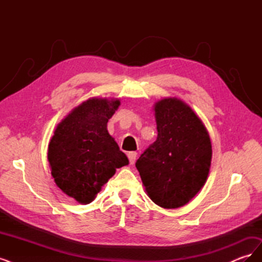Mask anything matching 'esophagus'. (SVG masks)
Segmentation results:
<instances>
[{"label":"esophagus","instance_id":"34e87169","mask_svg":"<svg viewBox=\"0 0 262 262\" xmlns=\"http://www.w3.org/2000/svg\"><path fill=\"white\" fill-rule=\"evenodd\" d=\"M137 157H138V153L137 152H129L128 153V158H129V162L131 165H133L137 161Z\"/></svg>","mask_w":262,"mask_h":262}]
</instances>
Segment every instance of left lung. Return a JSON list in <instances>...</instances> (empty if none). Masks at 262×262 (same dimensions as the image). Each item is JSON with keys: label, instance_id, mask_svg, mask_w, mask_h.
I'll return each instance as SVG.
<instances>
[{"label": "left lung", "instance_id": "left-lung-1", "mask_svg": "<svg viewBox=\"0 0 262 262\" xmlns=\"http://www.w3.org/2000/svg\"><path fill=\"white\" fill-rule=\"evenodd\" d=\"M157 139L136 163L154 203L176 209L188 203L207 181L212 145L193 110L177 98L156 102Z\"/></svg>", "mask_w": 262, "mask_h": 262}]
</instances>
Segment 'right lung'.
<instances>
[{
    "mask_svg": "<svg viewBox=\"0 0 262 262\" xmlns=\"http://www.w3.org/2000/svg\"><path fill=\"white\" fill-rule=\"evenodd\" d=\"M120 101L92 98L74 108L54 131L48 161L55 184L80 203H91L117 168L129 164L107 130Z\"/></svg>",
    "mask_w": 262,
    "mask_h": 262,
    "instance_id": "obj_1",
    "label": "right lung"
}]
</instances>
